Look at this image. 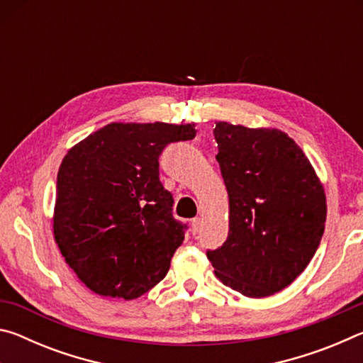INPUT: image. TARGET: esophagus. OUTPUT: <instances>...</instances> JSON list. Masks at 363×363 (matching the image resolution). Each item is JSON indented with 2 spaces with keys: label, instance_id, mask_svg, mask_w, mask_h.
<instances>
[{
  "label": "esophagus",
  "instance_id": "esophagus-1",
  "mask_svg": "<svg viewBox=\"0 0 363 363\" xmlns=\"http://www.w3.org/2000/svg\"><path fill=\"white\" fill-rule=\"evenodd\" d=\"M200 223H201L200 218H194V219H192V223H190V225H192V233H194V235H195L196 232H199V229H200Z\"/></svg>",
  "mask_w": 363,
  "mask_h": 363
}]
</instances>
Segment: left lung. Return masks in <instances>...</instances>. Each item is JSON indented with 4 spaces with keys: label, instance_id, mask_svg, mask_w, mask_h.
<instances>
[{
    "label": "left lung",
    "instance_id": "obj_1",
    "mask_svg": "<svg viewBox=\"0 0 363 363\" xmlns=\"http://www.w3.org/2000/svg\"><path fill=\"white\" fill-rule=\"evenodd\" d=\"M213 133L229 194V235L206 256L225 286L248 298L270 296L303 272L320 245L323 186L284 131L219 121Z\"/></svg>",
    "mask_w": 363,
    "mask_h": 363
}]
</instances>
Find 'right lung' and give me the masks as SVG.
Segmentation results:
<instances>
[{
    "label": "right lung",
    "instance_id": "obj_1",
    "mask_svg": "<svg viewBox=\"0 0 363 363\" xmlns=\"http://www.w3.org/2000/svg\"><path fill=\"white\" fill-rule=\"evenodd\" d=\"M195 134L194 123H110L67 152L57 173L54 240L91 291L136 299L168 274L187 225L173 218L158 157Z\"/></svg>",
    "mask_w": 363,
    "mask_h": 363
}]
</instances>
